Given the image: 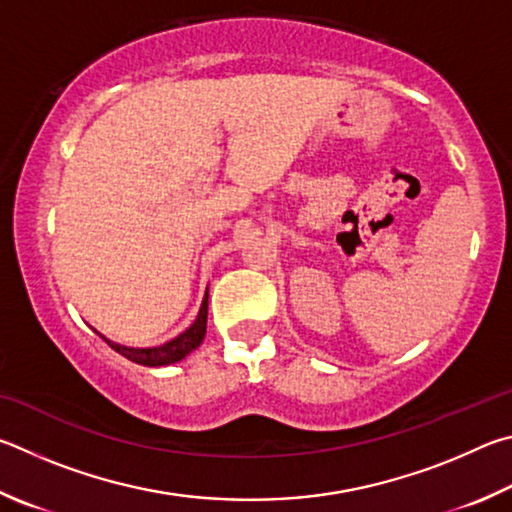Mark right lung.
Returning <instances> with one entry per match:
<instances>
[{
  "label": "right lung",
  "mask_w": 512,
  "mask_h": 512,
  "mask_svg": "<svg viewBox=\"0 0 512 512\" xmlns=\"http://www.w3.org/2000/svg\"><path fill=\"white\" fill-rule=\"evenodd\" d=\"M206 315H209V288H206V294L202 299V306L200 312H197V317L191 326H188L184 333H179L177 337L170 339V342L161 344V346H150V348H134V346H123V344H116L112 339L103 337L107 344H110L116 353L128 357L130 362L134 364H141V366H168V364H175L179 360H184L188 353H193L197 346L202 344V339L206 335Z\"/></svg>",
  "instance_id": "add662e5"
}]
</instances>
